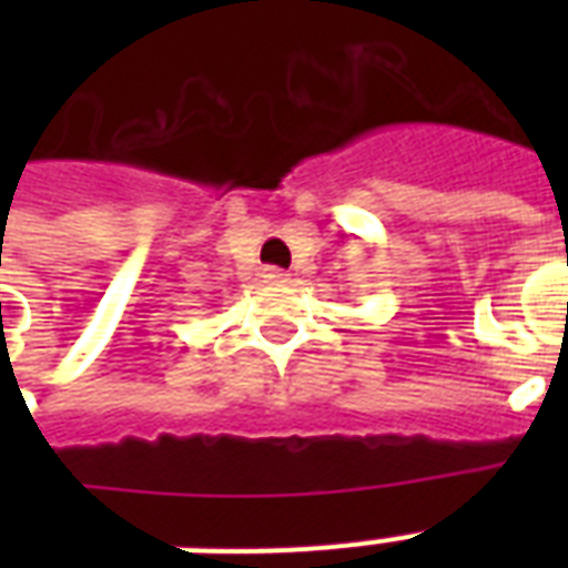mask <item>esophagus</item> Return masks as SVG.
Segmentation results:
<instances>
[{
  "label": "esophagus",
  "instance_id": "obj_1",
  "mask_svg": "<svg viewBox=\"0 0 568 568\" xmlns=\"http://www.w3.org/2000/svg\"><path fill=\"white\" fill-rule=\"evenodd\" d=\"M262 276H265L267 283H285L288 271H283V267H262Z\"/></svg>",
  "mask_w": 568,
  "mask_h": 568
}]
</instances>
